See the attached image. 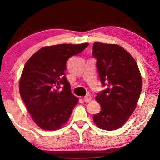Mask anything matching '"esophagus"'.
Segmentation results:
<instances>
[{
  "instance_id": "1",
  "label": "esophagus",
  "mask_w": 160,
  "mask_h": 160,
  "mask_svg": "<svg viewBox=\"0 0 160 160\" xmlns=\"http://www.w3.org/2000/svg\"><path fill=\"white\" fill-rule=\"evenodd\" d=\"M91 99H92V97L90 95H87L84 98V102H89L91 100Z\"/></svg>"
}]
</instances>
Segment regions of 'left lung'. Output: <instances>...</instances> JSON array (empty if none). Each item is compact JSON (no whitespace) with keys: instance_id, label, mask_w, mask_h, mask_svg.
<instances>
[{"instance_id":"left-lung-1","label":"left lung","mask_w":160,"mask_h":160,"mask_svg":"<svg viewBox=\"0 0 160 160\" xmlns=\"http://www.w3.org/2000/svg\"><path fill=\"white\" fill-rule=\"evenodd\" d=\"M92 56L97 60L101 84L106 86L95 98L101 109L93 121L102 130H117L128 121L138 101L143 84L138 66L132 55L117 44L95 42Z\"/></svg>"}]
</instances>
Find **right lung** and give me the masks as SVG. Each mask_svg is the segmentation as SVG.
Segmentation results:
<instances>
[{"label":"right lung","instance_id":"obj_1","mask_svg":"<svg viewBox=\"0 0 160 160\" xmlns=\"http://www.w3.org/2000/svg\"><path fill=\"white\" fill-rule=\"evenodd\" d=\"M88 45L63 43L43 47L25 65L19 93L35 123L43 130L60 129L68 121L78 103L65 71L68 59Z\"/></svg>","mask_w":160,"mask_h":160}]
</instances>
